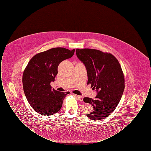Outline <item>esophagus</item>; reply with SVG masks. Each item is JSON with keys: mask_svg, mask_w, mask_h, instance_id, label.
Returning <instances> with one entry per match:
<instances>
[{"mask_svg": "<svg viewBox=\"0 0 151 151\" xmlns=\"http://www.w3.org/2000/svg\"><path fill=\"white\" fill-rule=\"evenodd\" d=\"M75 96L76 98H78L80 101H83V96H80L76 95V94H75Z\"/></svg>", "mask_w": 151, "mask_h": 151, "instance_id": "1", "label": "esophagus"}]
</instances>
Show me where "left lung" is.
<instances>
[{"label": "left lung", "mask_w": 151, "mask_h": 151, "mask_svg": "<svg viewBox=\"0 0 151 151\" xmlns=\"http://www.w3.org/2000/svg\"><path fill=\"white\" fill-rule=\"evenodd\" d=\"M76 55L86 67L88 83L97 94L93 100H83L92 105L93 111L86 116L92 120L106 118L116 108L124 89L121 66L111 54L91 49H77Z\"/></svg>", "instance_id": "8db88e82"}]
</instances>
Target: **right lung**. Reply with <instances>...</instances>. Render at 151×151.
<instances>
[{"mask_svg": "<svg viewBox=\"0 0 151 151\" xmlns=\"http://www.w3.org/2000/svg\"><path fill=\"white\" fill-rule=\"evenodd\" d=\"M75 49L55 47L37 54L25 68L22 75L23 89L29 104L37 113L53 115L62 108L68 92H59L50 86L58 73V67L73 55Z\"/></svg>", "mask_w": 151, "mask_h": 151, "instance_id": "1", "label": "right lung"}]
</instances>
